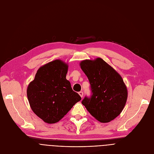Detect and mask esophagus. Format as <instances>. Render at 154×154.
Here are the masks:
<instances>
[{"instance_id":"34e87169","label":"esophagus","mask_w":154,"mask_h":154,"mask_svg":"<svg viewBox=\"0 0 154 154\" xmlns=\"http://www.w3.org/2000/svg\"><path fill=\"white\" fill-rule=\"evenodd\" d=\"M79 94L80 95V96L82 98V97H83V92L82 91H80V92H79Z\"/></svg>"}]
</instances>
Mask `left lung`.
<instances>
[{
  "label": "left lung",
  "mask_w": 154,
  "mask_h": 154,
  "mask_svg": "<svg viewBox=\"0 0 154 154\" xmlns=\"http://www.w3.org/2000/svg\"><path fill=\"white\" fill-rule=\"evenodd\" d=\"M91 84V95L82 103L100 122L114 120L122 112L127 99V89L118 73L101 58L80 63Z\"/></svg>",
  "instance_id": "obj_1"
}]
</instances>
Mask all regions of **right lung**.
<instances>
[{
  "label": "right lung",
  "mask_w": 154,
  "mask_h": 154,
  "mask_svg": "<svg viewBox=\"0 0 154 154\" xmlns=\"http://www.w3.org/2000/svg\"><path fill=\"white\" fill-rule=\"evenodd\" d=\"M67 70L68 66L60 60L51 62L38 69L27 87L32 110L46 123L59 122L81 100L66 79Z\"/></svg>",
  "instance_id": "obj_1"
}]
</instances>
